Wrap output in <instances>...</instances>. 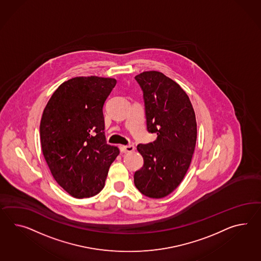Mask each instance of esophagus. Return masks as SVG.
<instances>
[{"label": "esophagus", "mask_w": 261, "mask_h": 261, "mask_svg": "<svg viewBox=\"0 0 261 261\" xmlns=\"http://www.w3.org/2000/svg\"><path fill=\"white\" fill-rule=\"evenodd\" d=\"M121 148V152H123V153H131L135 150L134 145H122Z\"/></svg>", "instance_id": "obj_1"}]
</instances>
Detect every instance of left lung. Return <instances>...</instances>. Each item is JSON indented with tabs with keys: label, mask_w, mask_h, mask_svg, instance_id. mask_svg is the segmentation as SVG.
Masks as SVG:
<instances>
[{
	"label": "left lung",
	"mask_w": 261,
	"mask_h": 261,
	"mask_svg": "<svg viewBox=\"0 0 261 261\" xmlns=\"http://www.w3.org/2000/svg\"><path fill=\"white\" fill-rule=\"evenodd\" d=\"M135 78L143 90L147 129L158 138L137 147L144 164L135 172L134 183L147 197H166L191 165L197 139L194 109L184 89L162 72L143 71Z\"/></svg>",
	"instance_id": "8db88e82"
}]
</instances>
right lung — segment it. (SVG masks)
I'll list each match as a JSON object with an SVG mask.
<instances>
[{
	"instance_id": "1",
	"label": "right lung",
	"mask_w": 261,
	"mask_h": 261,
	"mask_svg": "<svg viewBox=\"0 0 261 261\" xmlns=\"http://www.w3.org/2000/svg\"><path fill=\"white\" fill-rule=\"evenodd\" d=\"M117 83L114 78L78 76L53 93L40 121L45 160L58 184L72 197L102 191L109 167L120 150L108 145L102 106Z\"/></svg>"
}]
</instances>
